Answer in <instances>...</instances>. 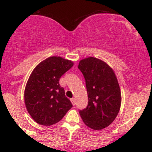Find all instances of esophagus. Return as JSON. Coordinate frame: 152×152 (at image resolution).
<instances>
[{
  "label": "esophagus",
  "mask_w": 152,
  "mask_h": 152,
  "mask_svg": "<svg viewBox=\"0 0 152 152\" xmlns=\"http://www.w3.org/2000/svg\"><path fill=\"white\" fill-rule=\"evenodd\" d=\"M71 103H72V104L73 105H75V104H76V100H75V99L74 98H72V99H71Z\"/></svg>",
  "instance_id": "obj_1"
}]
</instances>
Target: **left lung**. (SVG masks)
<instances>
[{
  "label": "left lung",
  "mask_w": 152,
  "mask_h": 152,
  "mask_svg": "<svg viewBox=\"0 0 152 152\" xmlns=\"http://www.w3.org/2000/svg\"><path fill=\"white\" fill-rule=\"evenodd\" d=\"M78 68L86 81L88 98V106L79 114L87 126L103 129L114 121L121 107L117 78L107 64L94 57L82 59Z\"/></svg>",
  "instance_id": "obj_1"
}]
</instances>
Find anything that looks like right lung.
<instances>
[{
	"instance_id": "add662e5",
	"label": "right lung",
	"mask_w": 152,
	"mask_h": 152,
	"mask_svg": "<svg viewBox=\"0 0 152 152\" xmlns=\"http://www.w3.org/2000/svg\"><path fill=\"white\" fill-rule=\"evenodd\" d=\"M73 66L71 61L51 56L40 63L31 73L24 100L28 112L39 124H55L73 106L59 84L60 78Z\"/></svg>"
}]
</instances>
